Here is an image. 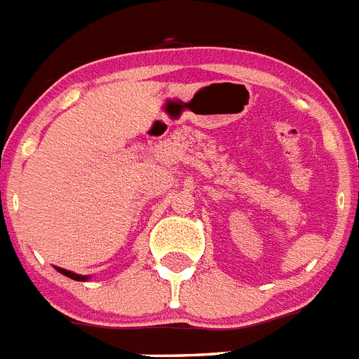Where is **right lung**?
Instances as JSON below:
<instances>
[{
    "instance_id": "right-lung-1",
    "label": "right lung",
    "mask_w": 359,
    "mask_h": 359,
    "mask_svg": "<svg viewBox=\"0 0 359 359\" xmlns=\"http://www.w3.org/2000/svg\"><path fill=\"white\" fill-rule=\"evenodd\" d=\"M57 271L61 272V274H65V276L72 278V280H77V282H83V280H87V278H85V276H79V274H74V272L65 271V269H57Z\"/></svg>"
}]
</instances>
